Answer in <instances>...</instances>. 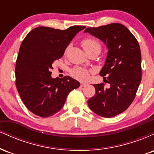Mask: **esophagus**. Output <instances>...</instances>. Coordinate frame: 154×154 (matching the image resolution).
I'll list each match as a JSON object with an SVG mask.
<instances>
[{"mask_svg": "<svg viewBox=\"0 0 154 154\" xmlns=\"http://www.w3.org/2000/svg\"><path fill=\"white\" fill-rule=\"evenodd\" d=\"M87 85H88L87 83H85V82H81L80 86H81V87H85V86H86Z\"/></svg>", "mask_w": 154, "mask_h": 154, "instance_id": "esophagus-1", "label": "esophagus"}]
</instances>
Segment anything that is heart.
<instances>
[{
    "label": "heart",
    "mask_w": 154,
    "mask_h": 154,
    "mask_svg": "<svg viewBox=\"0 0 154 154\" xmlns=\"http://www.w3.org/2000/svg\"><path fill=\"white\" fill-rule=\"evenodd\" d=\"M82 45L85 52L93 50L98 51V52H100V48H101V45H100L99 42L97 40H95V39L92 38H86L83 40L82 42ZM72 75L76 78L82 79L87 77L88 72L87 70L84 69L76 68L72 71Z\"/></svg>",
    "instance_id": "heart-1"
}]
</instances>
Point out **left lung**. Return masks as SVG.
<instances>
[{
	"label": "left lung",
	"instance_id": "left-lung-1",
	"mask_svg": "<svg viewBox=\"0 0 154 154\" xmlns=\"http://www.w3.org/2000/svg\"><path fill=\"white\" fill-rule=\"evenodd\" d=\"M86 32L106 45L100 75L109 84V87L103 83L93 85L95 94L88 100V106L100 116L113 117L126 110L135 98L142 75L140 48L131 32L119 23L87 28Z\"/></svg>",
	"mask_w": 154,
	"mask_h": 154
}]
</instances>
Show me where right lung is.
I'll use <instances>...</instances> for the list:
<instances>
[{
  "label": "right lung",
  "mask_w": 154,
  "mask_h": 154,
  "mask_svg": "<svg viewBox=\"0 0 154 154\" xmlns=\"http://www.w3.org/2000/svg\"><path fill=\"white\" fill-rule=\"evenodd\" d=\"M85 28L72 26L61 30L38 26L22 41L16 62V85L23 103L33 114L44 118L54 115L62 109L69 93L79 87L78 81L69 76L53 78L51 69Z\"/></svg>",
  "instance_id": "add662e5"
}]
</instances>
